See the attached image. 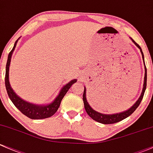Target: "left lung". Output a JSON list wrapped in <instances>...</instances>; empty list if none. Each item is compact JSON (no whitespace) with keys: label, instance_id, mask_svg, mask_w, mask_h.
Returning a JSON list of instances; mask_svg holds the SVG:
<instances>
[{"label":"left lung","instance_id":"left-lung-1","mask_svg":"<svg viewBox=\"0 0 153 153\" xmlns=\"http://www.w3.org/2000/svg\"><path fill=\"white\" fill-rule=\"evenodd\" d=\"M131 41H133L134 44H135L136 46L140 49V51L142 55V58H143L144 59V54H143V52L142 51L141 47L139 46L131 38ZM144 63H145V61H144ZM145 80H144V85H143L144 87H143V90H142V94H141L140 97H139V100H137V102H136V103L134 104L133 106L131 107L130 109H128V110H126V111L124 112H119V113H116V114H112V115H105V114L100 113V112L94 110L93 109L90 107L89 104H88V102H87L86 97H85V88H84V91H83V103H84L85 110V111H86L87 114H88V115H89L93 120H96L97 122H99V123H101L103 124H112V123H117V122L126 118V117H128L129 115H131V114L135 111L136 109L139 107V105H140L141 101H142V99H143L144 94H145L146 86H147V68H146L145 65Z\"/></svg>","mask_w":153,"mask_h":153}]
</instances>
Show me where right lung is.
Masks as SVG:
<instances>
[{"label":"right lung","mask_w":153,"mask_h":153,"mask_svg":"<svg viewBox=\"0 0 153 153\" xmlns=\"http://www.w3.org/2000/svg\"><path fill=\"white\" fill-rule=\"evenodd\" d=\"M18 40L19 39L16 40V42H15L14 46L13 47L12 50L8 53L7 63H6V75H5V85H6V91H7L8 97H9L11 102H13V104L15 105V107L22 113L24 114L25 115L30 117V118L35 119L36 120V119H43L51 117L55 112L57 111L63 97H65L67 92L68 91L69 88L71 87L72 85L74 84L77 81V80H71L68 83H67V85H64L63 88L60 91V93L56 97V98L53 100V102L50 103L49 105H43V106H41V105H36L22 100L20 97H18L14 93V91L12 90L11 87L10 86L9 80H8V71H9V66L10 62H11V56H12L13 51L15 49V47H16Z\"/></svg>","instance_id":"add662e5"}]
</instances>
